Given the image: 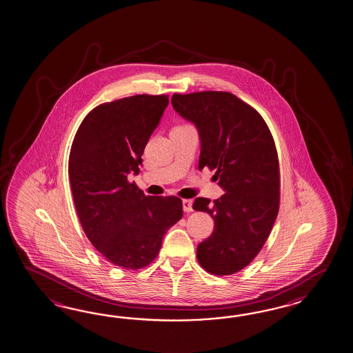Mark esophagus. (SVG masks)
<instances>
[{
    "label": "esophagus",
    "instance_id": "1",
    "mask_svg": "<svg viewBox=\"0 0 353 353\" xmlns=\"http://www.w3.org/2000/svg\"><path fill=\"white\" fill-rule=\"evenodd\" d=\"M182 207H183V210L185 212H192V201H189V199H185V201H182Z\"/></svg>",
    "mask_w": 353,
    "mask_h": 353
}]
</instances>
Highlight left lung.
Here are the masks:
<instances>
[{"label": "left lung", "instance_id": "left-lung-1", "mask_svg": "<svg viewBox=\"0 0 353 353\" xmlns=\"http://www.w3.org/2000/svg\"><path fill=\"white\" fill-rule=\"evenodd\" d=\"M171 101L199 131L198 168L216 171L226 191L216 201L196 198L192 204L214 221L196 257L212 275H232L257 257L279 213L280 168L274 137L262 115L234 94H173Z\"/></svg>", "mask_w": 353, "mask_h": 353}]
</instances>
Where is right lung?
Listing matches in <instances>:
<instances>
[{
    "label": "right lung",
    "instance_id": "obj_1",
    "mask_svg": "<svg viewBox=\"0 0 353 353\" xmlns=\"http://www.w3.org/2000/svg\"><path fill=\"white\" fill-rule=\"evenodd\" d=\"M168 95H134L94 108L77 130L68 174L87 238L110 263L125 270L150 265L164 234L182 219L177 196L145 195L128 173L168 105Z\"/></svg>",
    "mask_w": 353,
    "mask_h": 353
}]
</instances>
